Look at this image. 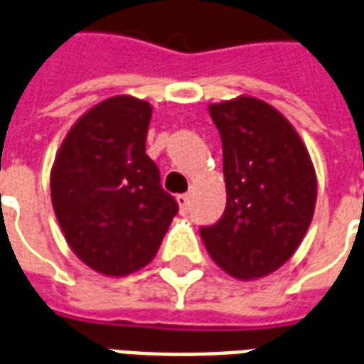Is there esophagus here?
<instances>
[{"label":"esophagus","instance_id":"1","mask_svg":"<svg viewBox=\"0 0 364 364\" xmlns=\"http://www.w3.org/2000/svg\"><path fill=\"white\" fill-rule=\"evenodd\" d=\"M176 200H177V204H179V210H181V213H187L188 204H191V200H188V194H177Z\"/></svg>","mask_w":364,"mask_h":364}]
</instances>
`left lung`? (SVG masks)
Returning <instances> with one entry per match:
<instances>
[{
	"mask_svg": "<svg viewBox=\"0 0 364 364\" xmlns=\"http://www.w3.org/2000/svg\"><path fill=\"white\" fill-rule=\"evenodd\" d=\"M208 110L223 143L227 206L200 238L225 273L262 279L294 256L311 225L315 166L296 127L269 102L240 95Z\"/></svg>",
	"mask_w": 364,
	"mask_h": 364,
	"instance_id": "left-lung-1",
	"label": "left lung"
}]
</instances>
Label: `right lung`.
Wrapping results in <instances>:
<instances>
[{"label":"right lung","mask_w":364,"mask_h":364,"mask_svg":"<svg viewBox=\"0 0 364 364\" xmlns=\"http://www.w3.org/2000/svg\"><path fill=\"white\" fill-rule=\"evenodd\" d=\"M151 116L149 101L108 97L77 118L53 162L51 202L66 244L105 277L149 265L179 210L146 156Z\"/></svg>","instance_id":"1"}]
</instances>
